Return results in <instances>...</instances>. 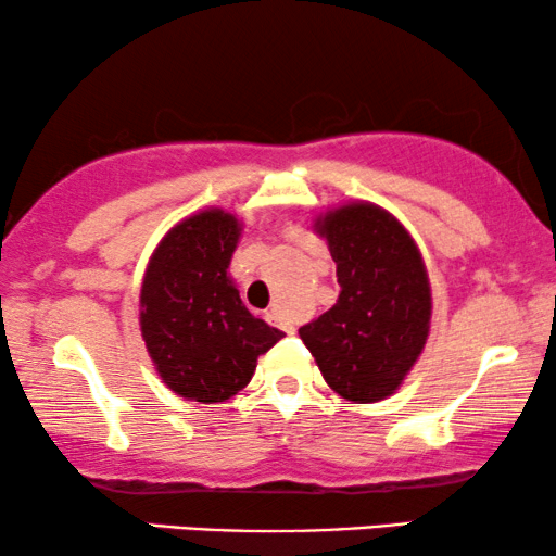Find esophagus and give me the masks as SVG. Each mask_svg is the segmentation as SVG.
Returning a JSON list of instances; mask_svg holds the SVG:
<instances>
[{"mask_svg": "<svg viewBox=\"0 0 556 556\" xmlns=\"http://www.w3.org/2000/svg\"><path fill=\"white\" fill-rule=\"evenodd\" d=\"M265 318H268L273 326H280V329H283L286 333H293L295 331V326L291 324V318H288L280 308H270L268 314H265Z\"/></svg>", "mask_w": 556, "mask_h": 556, "instance_id": "esophagus-1", "label": "esophagus"}]
</instances>
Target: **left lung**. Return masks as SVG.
Instances as JSON below:
<instances>
[{
  "label": "left lung",
  "mask_w": 556,
  "mask_h": 556,
  "mask_svg": "<svg viewBox=\"0 0 556 556\" xmlns=\"http://www.w3.org/2000/svg\"><path fill=\"white\" fill-rule=\"evenodd\" d=\"M316 230L329 242L341 293L326 314L301 326L303 344L341 397H390L428 339L430 283L420 250L375 204L329 212Z\"/></svg>",
  "instance_id": "obj_1"
}]
</instances>
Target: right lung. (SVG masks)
Here are the masks:
<instances>
[{
	"label": "right lung",
	"mask_w": 556,
	"mask_h": 556,
	"mask_svg": "<svg viewBox=\"0 0 556 556\" xmlns=\"http://www.w3.org/2000/svg\"><path fill=\"white\" fill-rule=\"evenodd\" d=\"M238 219L207 210L162 240L141 286V333L159 375L194 402H225L253 379L257 356L283 331L242 306L227 265Z\"/></svg>",
	"instance_id": "right-lung-1"
}]
</instances>
